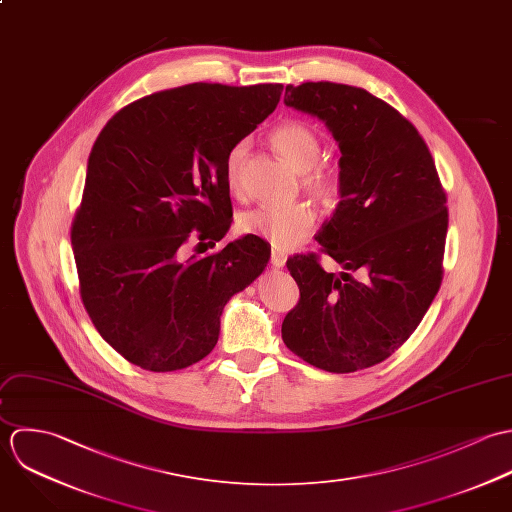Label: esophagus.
Segmentation results:
<instances>
[{
	"instance_id": "esophagus-1",
	"label": "esophagus",
	"mask_w": 512,
	"mask_h": 512,
	"mask_svg": "<svg viewBox=\"0 0 512 512\" xmlns=\"http://www.w3.org/2000/svg\"><path fill=\"white\" fill-rule=\"evenodd\" d=\"M285 263H287V255L281 253V251H277V249H273V251H271V265H273L275 269H281V267H285Z\"/></svg>"
}]
</instances>
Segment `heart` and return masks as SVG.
Returning <instances> with one entry per match:
<instances>
[{"label":"heart","mask_w":512,"mask_h":512,"mask_svg":"<svg viewBox=\"0 0 512 512\" xmlns=\"http://www.w3.org/2000/svg\"><path fill=\"white\" fill-rule=\"evenodd\" d=\"M271 144L277 154L301 172L303 188L318 202H332L338 194V172L328 164H320V142L312 128L299 120H287L271 132ZM245 144H235L225 156V184L231 194H241V164ZM316 223V209L307 202L283 207H255L239 217V227L247 235H255L275 249H293L305 241Z\"/></svg>","instance_id":"heart-1"}]
</instances>
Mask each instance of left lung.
Listing matches in <instances>:
<instances>
[{"label": "left lung", "instance_id": "1", "mask_svg": "<svg viewBox=\"0 0 512 512\" xmlns=\"http://www.w3.org/2000/svg\"><path fill=\"white\" fill-rule=\"evenodd\" d=\"M285 104L320 118L340 148V202L314 253L287 269L301 299L283 342L308 364L348 374L380 364L421 322L443 279L447 198L417 128L394 106L338 83L289 85Z\"/></svg>", "mask_w": 512, "mask_h": 512}]
</instances>
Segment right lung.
<instances>
[{
  "instance_id": "add662e5",
  "label": "right lung",
  "mask_w": 512,
  "mask_h": 512,
  "mask_svg": "<svg viewBox=\"0 0 512 512\" xmlns=\"http://www.w3.org/2000/svg\"><path fill=\"white\" fill-rule=\"evenodd\" d=\"M283 85L192 83L118 110L87 166L71 227L81 299L128 362L174 372L205 358L227 301L267 267L255 235L184 259V243L221 241L231 225L225 156L279 104ZM202 253V251H200Z\"/></svg>"
}]
</instances>
